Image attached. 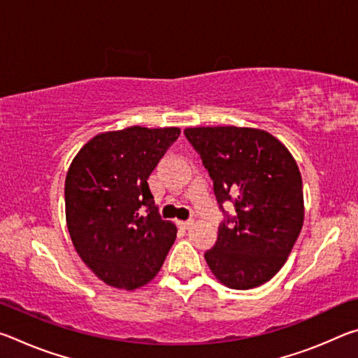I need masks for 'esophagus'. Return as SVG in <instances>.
Listing matches in <instances>:
<instances>
[{
	"mask_svg": "<svg viewBox=\"0 0 358 358\" xmlns=\"http://www.w3.org/2000/svg\"><path fill=\"white\" fill-rule=\"evenodd\" d=\"M194 224V221L192 220H189V221H178V226L181 227V229H189L191 226Z\"/></svg>",
	"mask_w": 358,
	"mask_h": 358,
	"instance_id": "obj_1",
	"label": "esophagus"
}]
</instances>
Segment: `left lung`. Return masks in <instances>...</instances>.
<instances>
[{"mask_svg":"<svg viewBox=\"0 0 358 358\" xmlns=\"http://www.w3.org/2000/svg\"><path fill=\"white\" fill-rule=\"evenodd\" d=\"M201 155L221 210L232 202L217 241L205 252L224 286L246 290L270 281L286 264L305 217L299 166L276 137L262 129L216 126L186 128Z\"/></svg>","mask_w":358,"mask_h":358,"instance_id":"8db88e82","label":"left lung"}]
</instances>
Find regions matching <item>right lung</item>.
I'll list each match as a JSON object with an SVG mask.
<instances>
[{"instance_id":"1","label":"right lung","mask_w":358,"mask_h":358,"mask_svg":"<svg viewBox=\"0 0 358 358\" xmlns=\"http://www.w3.org/2000/svg\"><path fill=\"white\" fill-rule=\"evenodd\" d=\"M180 128L131 126L94 136L66 175V222L78 256L101 281L134 290L161 270L177 227L161 220L148 177Z\"/></svg>"}]
</instances>
